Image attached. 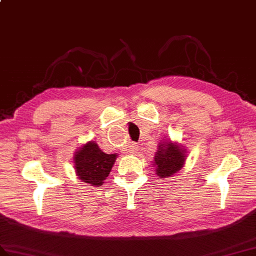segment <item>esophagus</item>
Listing matches in <instances>:
<instances>
[{
  "label": "esophagus",
  "mask_w": 256,
  "mask_h": 256,
  "mask_svg": "<svg viewBox=\"0 0 256 256\" xmlns=\"http://www.w3.org/2000/svg\"><path fill=\"white\" fill-rule=\"evenodd\" d=\"M130 152H136L138 150V146L135 144V142H133V144L130 145Z\"/></svg>",
  "instance_id": "esophagus-1"
}]
</instances>
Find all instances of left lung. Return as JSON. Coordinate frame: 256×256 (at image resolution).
<instances>
[{
  "label": "left lung",
  "instance_id": "obj_1",
  "mask_svg": "<svg viewBox=\"0 0 256 256\" xmlns=\"http://www.w3.org/2000/svg\"><path fill=\"white\" fill-rule=\"evenodd\" d=\"M186 150L174 142H166L159 145L158 150L154 158L156 164V174L159 178L171 176L179 171L186 162Z\"/></svg>",
  "mask_w": 256,
  "mask_h": 256
}]
</instances>
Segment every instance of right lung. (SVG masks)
Here are the masks:
<instances>
[{"label": "right lung", "mask_w": 256, "mask_h": 256, "mask_svg": "<svg viewBox=\"0 0 256 256\" xmlns=\"http://www.w3.org/2000/svg\"><path fill=\"white\" fill-rule=\"evenodd\" d=\"M116 154H104L94 142H89L74 157L77 176L92 186H101L116 162Z\"/></svg>", "instance_id": "right-lung-1"}]
</instances>
